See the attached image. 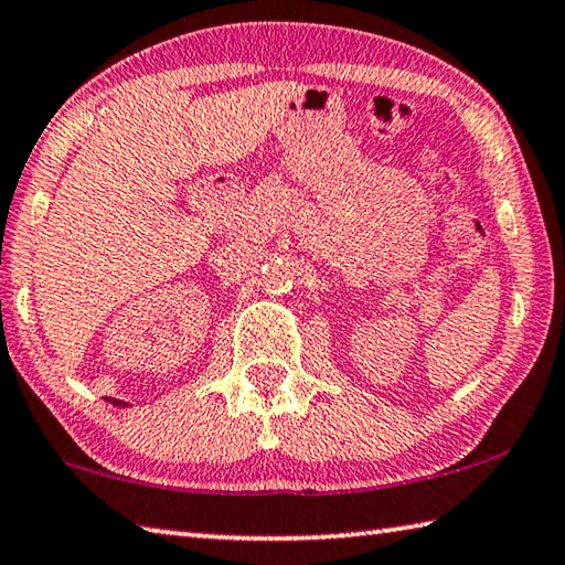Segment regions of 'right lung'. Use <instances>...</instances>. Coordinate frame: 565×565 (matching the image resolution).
I'll list each match as a JSON object with an SVG mask.
<instances>
[{
  "label": "right lung",
  "mask_w": 565,
  "mask_h": 565,
  "mask_svg": "<svg viewBox=\"0 0 565 565\" xmlns=\"http://www.w3.org/2000/svg\"><path fill=\"white\" fill-rule=\"evenodd\" d=\"M113 403H116V399H113ZM118 405H120V403H118Z\"/></svg>",
  "instance_id": "1"
}]
</instances>
